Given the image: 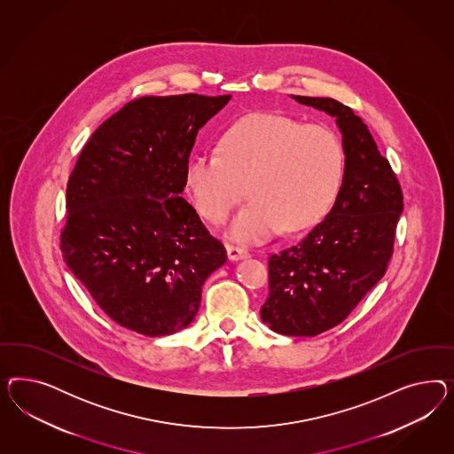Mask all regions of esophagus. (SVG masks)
Wrapping results in <instances>:
<instances>
[{"label":"esophagus","mask_w":454,"mask_h":454,"mask_svg":"<svg viewBox=\"0 0 454 454\" xmlns=\"http://www.w3.org/2000/svg\"><path fill=\"white\" fill-rule=\"evenodd\" d=\"M226 253H228V258H230L231 262H238V260H243V258H247V256H249L247 249H245V247H234V245H226Z\"/></svg>","instance_id":"1"}]
</instances>
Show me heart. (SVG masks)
Wrapping results in <instances>:
<instances>
[{"label":"heart","mask_w":454,"mask_h":454,"mask_svg":"<svg viewBox=\"0 0 454 454\" xmlns=\"http://www.w3.org/2000/svg\"><path fill=\"white\" fill-rule=\"evenodd\" d=\"M343 175V143L330 126L253 113L223 131L218 153L192 156L186 188L215 224L228 218L247 190L251 200L236 215L230 236L253 243L279 228L296 233L313 226L336 198Z\"/></svg>","instance_id":"heart-1"}]
</instances>
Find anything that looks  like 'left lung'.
I'll list each match as a JSON object with an SVG mask.
<instances>
[{
    "label": "left lung",
    "mask_w": 454,
    "mask_h": 454,
    "mask_svg": "<svg viewBox=\"0 0 454 454\" xmlns=\"http://www.w3.org/2000/svg\"><path fill=\"white\" fill-rule=\"evenodd\" d=\"M326 111L343 133L344 176L326 220L270 256L262 317L286 336H317L348 317L383 278L393 254L403 192L368 126L333 98L293 97Z\"/></svg>",
    "instance_id": "left-lung-1"
}]
</instances>
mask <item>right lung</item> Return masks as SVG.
Listing matches in <instances>:
<instances>
[{
    "mask_svg": "<svg viewBox=\"0 0 454 454\" xmlns=\"http://www.w3.org/2000/svg\"><path fill=\"white\" fill-rule=\"evenodd\" d=\"M230 99H131L90 137L69 175L63 260L126 330L186 328L207 276L226 262L223 243L179 194L198 129Z\"/></svg>",
    "mask_w": 454,
    "mask_h": 454,
    "instance_id": "right-lung-1",
    "label": "right lung"
}]
</instances>
